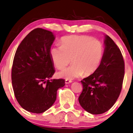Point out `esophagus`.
Returning <instances> with one entry per match:
<instances>
[{
  "mask_svg": "<svg viewBox=\"0 0 133 133\" xmlns=\"http://www.w3.org/2000/svg\"><path fill=\"white\" fill-rule=\"evenodd\" d=\"M72 83L71 80H69V79H65V83L66 84H69V83Z\"/></svg>",
  "mask_w": 133,
  "mask_h": 133,
  "instance_id": "esophagus-1",
  "label": "esophagus"
}]
</instances>
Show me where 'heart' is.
<instances>
[{
  "mask_svg": "<svg viewBox=\"0 0 133 133\" xmlns=\"http://www.w3.org/2000/svg\"><path fill=\"white\" fill-rule=\"evenodd\" d=\"M61 46L50 50L52 60L57 69L62 70L71 61L72 65L58 73V76L73 79L92 74L97 70L104 58V44L98 39L86 35H72L60 39Z\"/></svg>",
  "mask_w": 133,
  "mask_h": 133,
  "instance_id": "b5f03b06",
  "label": "heart"
}]
</instances>
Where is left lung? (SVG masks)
Segmentation results:
<instances>
[{"label":"left lung","instance_id":"8db88e82","mask_svg":"<svg viewBox=\"0 0 133 133\" xmlns=\"http://www.w3.org/2000/svg\"><path fill=\"white\" fill-rule=\"evenodd\" d=\"M104 55L94 73L81 81L83 91L78 98L85 110L104 114L114 105L122 91L124 62L119 49L109 36L104 39Z\"/></svg>","mask_w":133,"mask_h":133}]
</instances>
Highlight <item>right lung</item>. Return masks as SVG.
Wrapping results in <instances>:
<instances>
[{
    "mask_svg": "<svg viewBox=\"0 0 133 133\" xmlns=\"http://www.w3.org/2000/svg\"><path fill=\"white\" fill-rule=\"evenodd\" d=\"M55 36L42 28L31 31L16 49L11 69L15 96L21 107L41 114L57 99V91L65 86L63 79L50 80L55 73L50 55Z\"/></svg>",
    "mask_w": 133,
    "mask_h": 133,
    "instance_id": "obj_1",
    "label": "right lung"
}]
</instances>
